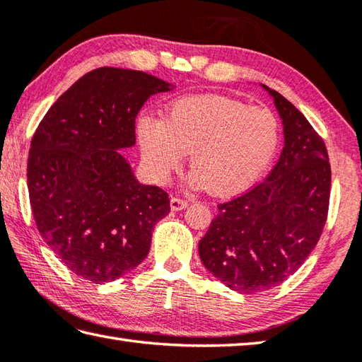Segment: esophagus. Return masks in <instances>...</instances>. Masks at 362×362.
<instances>
[{
  "mask_svg": "<svg viewBox=\"0 0 362 362\" xmlns=\"http://www.w3.org/2000/svg\"><path fill=\"white\" fill-rule=\"evenodd\" d=\"M186 206H187V200H182L180 197H172V199H170V208L173 211H181Z\"/></svg>",
  "mask_w": 362,
  "mask_h": 362,
  "instance_id": "1",
  "label": "esophagus"
}]
</instances>
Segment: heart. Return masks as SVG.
I'll return each instance as SVG.
<instances>
[{"label":"heart","instance_id":"1","mask_svg":"<svg viewBox=\"0 0 362 362\" xmlns=\"http://www.w3.org/2000/svg\"><path fill=\"white\" fill-rule=\"evenodd\" d=\"M140 149L149 172L165 181L190 153V182L217 195L249 189L269 167L281 143V126L269 108L225 96H186L165 118L141 117Z\"/></svg>","mask_w":362,"mask_h":362}]
</instances>
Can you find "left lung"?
Wrapping results in <instances>:
<instances>
[{
    "label": "left lung",
    "mask_w": 362,
    "mask_h": 362,
    "mask_svg": "<svg viewBox=\"0 0 362 362\" xmlns=\"http://www.w3.org/2000/svg\"><path fill=\"white\" fill-rule=\"evenodd\" d=\"M262 86L284 124L281 158L263 182L217 204L199 243L204 268L245 295L274 288L301 268L322 236L331 192L323 139L290 100Z\"/></svg>",
    "instance_id": "left-lung-1"
}]
</instances>
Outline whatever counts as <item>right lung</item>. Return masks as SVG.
Returning a JSON list of instances; mask_svg holds the SVG:
<instances>
[{
    "label": "right lung",
    "mask_w": 362,
    "mask_h": 362,
    "mask_svg": "<svg viewBox=\"0 0 362 362\" xmlns=\"http://www.w3.org/2000/svg\"><path fill=\"white\" fill-rule=\"evenodd\" d=\"M172 85L141 71L99 67L78 78L33 135L28 192L40 236L64 266L112 282L145 260L154 225L170 213L158 186L140 184L119 149L135 145V118Z\"/></svg>",
    "instance_id": "right-lung-1"
}]
</instances>
